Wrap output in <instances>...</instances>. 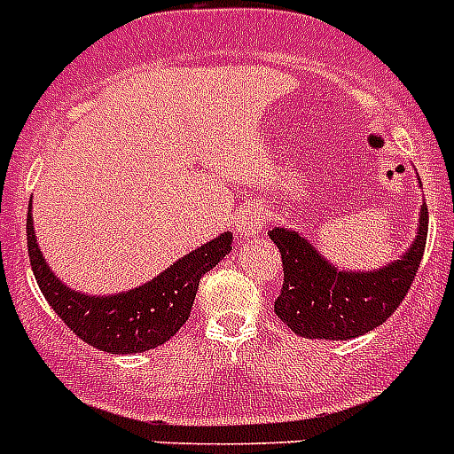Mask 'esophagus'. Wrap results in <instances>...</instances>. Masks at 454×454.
Segmentation results:
<instances>
[{
	"label": "esophagus",
	"instance_id": "esophagus-1",
	"mask_svg": "<svg viewBox=\"0 0 454 454\" xmlns=\"http://www.w3.org/2000/svg\"><path fill=\"white\" fill-rule=\"evenodd\" d=\"M263 228V207L259 202H249L245 207L238 209L235 216V233L239 239H252L261 233Z\"/></svg>",
	"mask_w": 454,
	"mask_h": 454
}]
</instances>
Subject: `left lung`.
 I'll return each mask as SVG.
<instances>
[{"instance_id":"left-lung-1","label":"left lung","mask_w":454,"mask_h":454,"mask_svg":"<svg viewBox=\"0 0 454 454\" xmlns=\"http://www.w3.org/2000/svg\"><path fill=\"white\" fill-rule=\"evenodd\" d=\"M429 212L419 207L418 233L399 259L375 270H338L298 231L272 228L282 254L285 285L275 315L296 335L349 340L387 322L411 289L427 245Z\"/></svg>"}]
</instances>
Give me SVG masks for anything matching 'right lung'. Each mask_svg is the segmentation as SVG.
Listing matches in <instances>:
<instances>
[{
	"mask_svg": "<svg viewBox=\"0 0 454 454\" xmlns=\"http://www.w3.org/2000/svg\"><path fill=\"white\" fill-rule=\"evenodd\" d=\"M231 249L233 233L226 231L142 286L90 296L62 285L48 268L35 235L32 202L27 207V254L43 298L81 340L109 355H137L168 342L191 317L202 275L219 265Z\"/></svg>",
	"mask_w": 454,
	"mask_h": 454,
	"instance_id": "right-lung-1",
	"label": "right lung"
}]
</instances>
